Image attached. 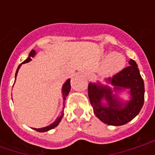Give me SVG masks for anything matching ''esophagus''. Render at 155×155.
<instances>
[{
	"mask_svg": "<svg viewBox=\"0 0 155 155\" xmlns=\"http://www.w3.org/2000/svg\"><path fill=\"white\" fill-rule=\"evenodd\" d=\"M91 77V74H88V78H89V79H90V78Z\"/></svg>",
	"mask_w": 155,
	"mask_h": 155,
	"instance_id": "obj_1",
	"label": "esophagus"
}]
</instances>
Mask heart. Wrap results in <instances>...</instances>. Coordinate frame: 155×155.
I'll return each mask as SVG.
<instances>
[{"mask_svg":"<svg viewBox=\"0 0 155 155\" xmlns=\"http://www.w3.org/2000/svg\"><path fill=\"white\" fill-rule=\"evenodd\" d=\"M124 64L125 60L122 54L117 52H112L108 54L101 64V74L107 77L113 76L123 69Z\"/></svg>","mask_w":155,"mask_h":155,"instance_id":"1","label":"heart"}]
</instances>
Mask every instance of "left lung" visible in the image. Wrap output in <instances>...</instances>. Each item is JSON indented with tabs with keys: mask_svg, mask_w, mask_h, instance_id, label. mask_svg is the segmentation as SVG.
Segmentation results:
<instances>
[{
	"mask_svg": "<svg viewBox=\"0 0 155 155\" xmlns=\"http://www.w3.org/2000/svg\"><path fill=\"white\" fill-rule=\"evenodd\" d=\"M130 66L112 78L89 83L88 95L94 114L103 123L120 126L136 117L144 101V84L136 62L130 59ZM128 94L124 100L120 95Z\"/></svg>",
	"mask_w": 155,
	"mask_h": 155,
	"instance_id": "obj_1",
	"label": "left lung"
}]
</instances>
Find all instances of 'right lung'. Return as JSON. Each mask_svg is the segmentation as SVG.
Returning <instances> with one entry per match:
<instances>
[{
	"mask_svg": "<svg viewBox=\"0 0 155 155\" xmlns=\"http://www.w3.org/2000/svg\"><path fill=\"white\" fill-rule=\"evenodd\" d=\"M36 55V52H35V50H31V51L30 52V54H29V56L27 57V59L24 61L22 62L21 64H20L17 68V70H16V72H15V77L16 78L17 76V74H18V71H19V69L21 68L22 64H25V63H28L30 61H31L32 58H34ZM71 79H68L67 81L64 82L63 85H62V89H61V93H62V98H63V105H64V101L66 100V97H67L68 94L70 93V91H71ZM64 111V110H63ZM63 111L61 112V114L58 115V117L55 119L54 122L51 124H49L47 126H45V127H42V128H32L33 130H36V131H38V132H46V131H49V130H52V129H54L55 127L57 126L58 124H60L61 122V119L63 118V115H64V113H63Z\"/></svg>",
	"mask_w": 155,
	"mask_h": 155,
	"instance_id": "1",
	"label": "right lung"
}]
</instances>
